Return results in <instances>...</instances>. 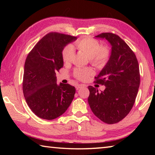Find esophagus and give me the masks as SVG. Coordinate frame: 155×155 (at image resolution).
I'll return each mask as SVG.
<instances>
[{
    "instance_id": "esophagus-1",
    "label": "esophagus",
    "mask_w": 155,
    "mask_h": 155,
    "mask_svg": "<svg viewBox=\"0 0 155 155\" xmlns=\"http://www.w3.org/2000/svg\"><path fill=\"white\" fill-rule=\"evenodd\" d=\"M84 86H85V85H83V84H79V85H77L76 86V88H77V90H78V89L83 87Z\"/></svg>"
}]
</instances>
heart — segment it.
Segmentation results:
<instances>
[{
    "label": "heart",
    "instance_id": "1",
    "mask_svg": "<svg viewBox=\"0 0 155 155\" xmlns=\"http://www.w3.org/2000/svg\"><path fill=\"white\" fill-rule=\"evenodd\" d=\"M77 48L84 52L90 59V62L97 68H103L109 61L110 52L106 46H101L98 40L94 38H86L80 39L74 43V46H68L62 52L63 61L68 63L74 55V49ZM92 69L89 68H77L74 71V77L81 81L87 80L90 75L93 74Z\"/></svg>",
    "mask_w": 155,
    "mask_h": 155
}]
</instances>
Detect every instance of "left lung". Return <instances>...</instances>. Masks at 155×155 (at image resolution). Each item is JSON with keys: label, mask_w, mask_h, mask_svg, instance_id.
Wrapping results in <instances>:
<instances>
[{"label": "left lung", "mask_w": 155, "mask_h": 155, "mask_svg": "<svg viewBox=\"0 0 155 155\" xmlns=\"http://www.w3.org/2000/svg\"><path fill=\"white\" fill-rule=\"evenodd\" d=\"M95 38L108 41L111 51L108 62L96 77V82L104 85L105 90L99 92L89 86L88 103L101 121L115 124L127 116L135 103L140 83L139 64L134 52L118 35L103 33Z\"/></svg>", "instance_id": "1"}]
</instances>
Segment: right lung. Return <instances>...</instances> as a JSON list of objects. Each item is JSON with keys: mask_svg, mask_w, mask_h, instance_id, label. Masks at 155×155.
Returning <instances> with one entry per match:
<instances>
[{"mask_svg": "<svg viewBox=\"0 0 155 155\" xmlns=\"http://www.w3.org/2000/svg\"><path fill=\"white\" fill-rule=\"evenodd\" d=\"M77 37L52 32L36 44L26 59L22 90L28 106L37 116L51 120L68 109L76 89L57 83L56 72L64 66L62 52Z\"/></svg>", "mask_w": 155, "mask_h": 155, "instance_id": "right-lung-1", "label": "right lung"}]
</instances>
